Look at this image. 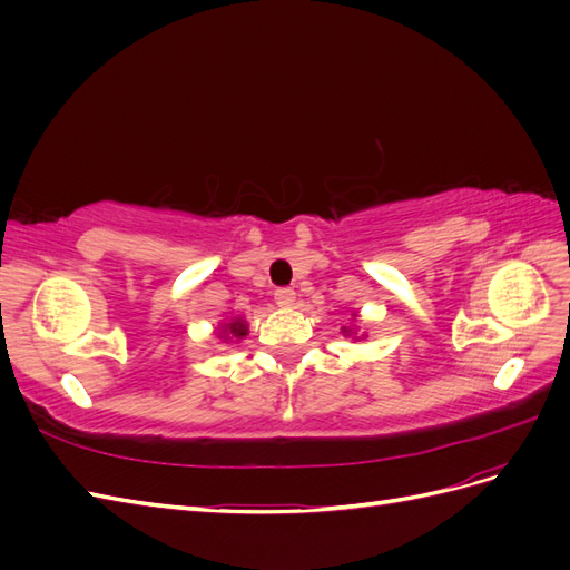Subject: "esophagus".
I'll list each match as a JSON object with an SVG mask.
<instances>
[{"mask_svg": "<svg viewBox=\"0 0 570 570\" xmlns=\"http://www.w3.org/2000/svg\"><path fill=\"white\" fill-rule=\"evenodd\" d=\"M297 299V292L292 287H278L275 289V302H278L281 306H292Z\"/></svg>", "mask_w": 570, "mask_h": 570, "instance_id": "esophagus-1", "label": "esophagus"}]
</instances>
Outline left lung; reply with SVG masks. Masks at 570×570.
<instances>
[{
  "instance_id": "1",
  "label": "left lung",
  "mask_w": 570,
  "mask_h": 570,
  "mask_svg": "<svg viewBox=\"0 0 570 570\" xmlns=\"http://www.w3.org/2000/svg\"><path fill=\"white\" fill-rule=\"evenodd\" d=\"M342 333H347V335H352V327L347 331V327H342Z\"/></svg>"
}]
</instances>
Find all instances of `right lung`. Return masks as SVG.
Segmentation results:
<instances>
[{
  "label": "right lung",
  "instance_id": "right-lung-1",
  "mask_svg": "<svg viewBox=\"0 0 570 570\" xmlns=\"http://www.w3.org/2000/svg\"><path fill=\"white\" fill-rule=\"evenodd\" d=\"M247 335V323L243 318H233L230 323H226L220 327V337L226 340H243Z\"/></svg>",
  "mask_w": 570,
  "mask_h": 570
}]
</instances>
